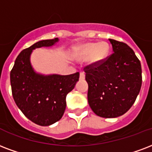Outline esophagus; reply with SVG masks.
Masks as SVG:
<instances>
[{
  "label": "esophagus",
  "mask_w": 152,
  "mask_h": 152,
  "mask_svg": "<svg viewBox=\"0 0 152 152\" xmlns=\"http://www.w3.org/2000/svg\"><path fill=\"white\" fill-rule=\"evenodd\" d=\"M80 80H84L85 79V74L84 72H80Z\"/></svg>",
  "instance_id": "obj_1"
}]
</instances>
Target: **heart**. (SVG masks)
<instances>
[{"mask_svg":"<svg viewBox=\"0 0 152 152\" xmlns=\"http://www.w3.org/2000/svg\"><path fill=\"white\" fill-rule=\"evenodd\" d=\"M109 52V45L104 41L99 43H84L78 45L73 54L77 61H84L88 58L89 64L101 63L107 57Z\"/></svg>","mask_w":152,"mask_h":152,"instance_id":"1","label":"heart"}]
</instances>
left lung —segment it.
I'll list each match as a JSON object with an SVG mask.
<instances>
[{
  "label": "left lung",
  "mask_w": 152,
  "mask_h": 152,
  "mask_svg": "<svg viewBox=\"0 0 152 152\" xmlns=\"http://www.w3.org/2000/svg\"><path fill=\"white\" fill-rule=\"evenodd\" d=\"M113 53L99 64L84 68L88 101L94 113L115 118L130 109L142 85L140 61L125 43L109 39Z\"/></svg>",
  "instance_id": "1"
}]
</instances>
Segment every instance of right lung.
Segmentation results:
<instances>
[{"instance_id":"1","label":"right lung","mask_w":152,"mask_h":152,"mask_svg":"<svg viewBox=\"0 0 152 152\" xmlns=\"http://www.w3.org/2000/svg\"><path fill=\"white\" fill-rule=\"evenodd\" d=\"M58 38L43 40L20 52L10 72L12 93L23 114L36 124L49 126L63 116L66 96L75 88L80 73L61 76L43 75L35 71L30 61L32 51L41 47H51Z\"/></svg>"}]
</instances>
